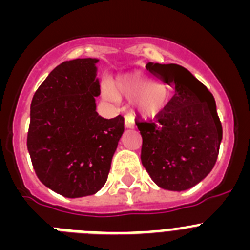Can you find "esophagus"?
Returning a JSON list of instances; mask_svg holds the SVG:
<instances>
[{
  "instance_id": "obj_1",
  "label": "esophagus",
  "mask_w": 250,
  "mask_h": 250,
  "mask_svg": "<svg viewBox=\"0 0 250 250\" xmlns=\"http://www.w3.org/2000/svg\"><path fill=\"white\" fill-rule=\"evenodd\" d=\"M125 127L130 129V127H134V118L131 115H126L125 116Z\"/></svg>"
}]
</instances>
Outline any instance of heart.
<instances>
[{"instance_id": "1", "label": "heart", "mask_w": 250, "mask_h": 250, "mask_svg": "<svg viewBox=\"0 0 250 250\" xmlns=\"http://www.w3.org/2000/svg\"><path fill=\"white\" fill-rule=\"evenodd\" d=\"M109 99H135V110L144 118H152L167 106L169 92L161 83L138 74L120 75L115 77L106 90Z\"/></svg>"}]
</instances>
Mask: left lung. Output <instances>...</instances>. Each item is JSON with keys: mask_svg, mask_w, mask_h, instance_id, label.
<instances>
[{"mask_svg": "<svg viewBox=\"0 0 250 250\" xmlns=\"http://www.w3.org/2000/svg\"><path fill=\"white\" fill-rule=\"evenodd\" d=\"M175 94L155 120L136 121L141 163L163 189L182 191L200 183L215 165L223 138L215 100L183 66L149 63Z\"/></svg>", "mask_w": 250, "mask_h": 250, "instance_id": "obj_1", "label": "left lung"}]
</instances>
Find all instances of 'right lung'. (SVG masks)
<instances>
[{
    "mask_svg": "<svg viewBox=\"0 0 250 250\" xmlns=\"http://www.w3.org/2000/svg\"><path fill=\"white\" fill-rule=\"evenodd\" d=\"M98 59L60 63L35 92L27 149L43 185L66 198L98 193L107 180L124 118L96 112Z\"/></svg>",
    "mask_w": 250,
    "mask_h": 250,
    "instance_id": "1",
    "label": "right lung"
}]
</instances>
